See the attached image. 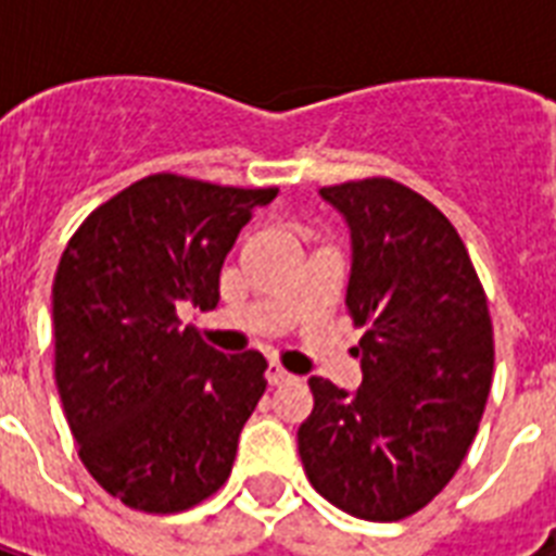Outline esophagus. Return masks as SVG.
Segmentation results:
<instances>
[{
	"instance_id": "esophagus-1",
	"label": "esophagus",
	"mask_w": 556,
	"mask_h": 556,
	"mask_svg": "<svg viewBox=\"0 0 556 556\" xmlns=\"http://www.w3.org/2000/svg\"><path fill=\"white\" fill-rule=\"evenodd\" d=\"M286 380H291V371H286L279 364L268 366V383H270V387H279V383H286Z\"/></svg>"
}]
</instances>
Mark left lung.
Instances as JSON below:
<instances>
[{
  "label": "left lung",
  "mask_w": 556,
  "mask_h": 556,
  "mask_svg": "<svg viewBox=\"0 0 556 556\" xmlns=\"http://www.w3.org/2000/svg\"><path fill=\"white\" fill-rule=\"evenodd\" d=\"M352 233L357 392L312 378L296 447L308 482L369 522L421 510L465 462L493 380L488 296L456 227L392 178L323 187Z\"/></svg>",
  "instance_id": "obj_1"
}]
</instances>
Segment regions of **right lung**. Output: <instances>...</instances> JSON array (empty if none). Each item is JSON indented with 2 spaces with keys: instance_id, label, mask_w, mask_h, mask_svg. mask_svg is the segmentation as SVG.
Listing matches in <instances>:
<instances>
[{
  "instance_id": "add662e5",
  "label": "right lung",
  "mask_w": 556,
  "mask_h": 556,
  "mask_svg": "<svg viewBox=\"0 0 556 556\" xmlns=\"http://www.w3.org/2000/svg\"><path fill=\"white\" fill-rule=\"evenodd\" d=\"M277 187L159 173L100 204L54 277V378L80 458L135 510L178 514L230 476L265 357L222 355L178 312L216 308L218 274Z\"/></svg>"
}]
</instances>
